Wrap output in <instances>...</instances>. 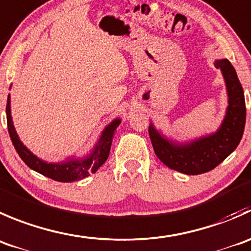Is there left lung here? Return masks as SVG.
I'll list each match as a JSON object with an SVG mask.
<instances>
[{
	"instance_id": "left-lung-1",
	"label": "left lung",
	"mask_w": 251,
	"mask_h": 251,
	"mask_svg": "<svg viewBox=\"0 0 251 251\" xmlns=\"http://www.w3.org/2000/svg\"><path fill=\"white\" fill-rule=\"evenodd\" d=\"M215 67L222 71L229 98L227 113L218 131L188 145L178 146L163 139L152 126H149V135L156 156L171 170L190 176L209 172L239 145L247 120L244 91L235 69L228 59H218Z\"/></svg>"
}]
</instances>
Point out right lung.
<instances>
[{
	"label": "right lung",
	"mask_w": 251,
	"mask_h": 251,
	"mask_svg": "<svg viewBox=\"0 0 251 251\" xmlns=\"http://www.w3.org/2000/svg\"><path fill=\"white\" fill-rule=\"evenodd\" d=\"M6 115H7V126H8V133L11 136V140L13 143L14 149L18 152L19 157L25 162L28 167L36 172L41 173L45 177H49L51 179L57 180V182H75L83 178L88 177L91 173H95L103 163L107 160L110 155L111 144H112L113 136H115V130L120 126L121 121L115 120L107 128L103 130L102 136H101L99 145L94 150L93 155L85 160H72L68 162L63 163H46L41 161L40 158L36 157L35 155L30 152L25 146L19 140L17 131L14 129L13 123L11 118V101H9V95L7 99L6 105Z\"/></svg>",
	"instance_id": "right-lung-1"
}]
</instances>
